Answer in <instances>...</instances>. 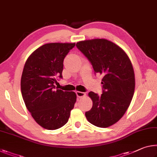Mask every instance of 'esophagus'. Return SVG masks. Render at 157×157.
<instances>
[{"instance_id":"esophagus-1","label":"esophagus","mask_w":157,"mask_h":157,"mask_svg":"<svg viewBox=\"0 0 157 157\" xmlns=\"http://www.w3.org/2000/svg\"><path fill=\"white\" fill-rule=\"evenodd\" d=\"M76 94L77 96L79 97V98H82V97H84L86 96V94L84 92H82V91H76Z\"/></svg>"}]
</instances>
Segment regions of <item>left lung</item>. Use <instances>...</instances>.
Here are the masks:
<instances>
[{
	"label": "left lung",
	"instance_id": "8db88e82",
	"mask_svg": "<svg viewBox=\"0 0 157 157\" xmlns=\"http://www.w3.org/2000/svg\"><path fill=\"white\" fill-rule=\"evenodd\" d=\"M76 46L91 62L96 73L103 75V94L93 91V102L85 113L89 122L101 128L113 125L130 105L135 91V75L130 59L120 47L106 39L79 41Z\"/></svg>",
	"mask_w": 157,
	"mask_h": 157
}]
</instances>
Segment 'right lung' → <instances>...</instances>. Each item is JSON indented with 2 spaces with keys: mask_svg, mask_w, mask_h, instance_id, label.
Listing matches in <instances>:
<instances>
[{
  "mask_svg": "<svg viewBox=\"0 0 157 157\" xmlns=\"http://www.w3.org/2000/svg\"><path fill=\"white\" fill-rule=\"evenodd\" d=\"M75 43H47L36 49L25 63L21 79L22 97L34 120L42 127L55 130L65 125L74 108V91L55 89L62 78L63 60Z\"/></svg>",
  "mask_w": 157,
  "mask_h": 157,
  "instance_id": "obj_1",
  "label": "right lung"
}]
</instances>
